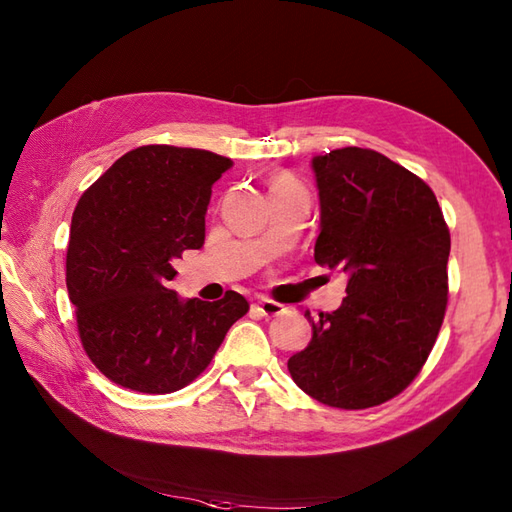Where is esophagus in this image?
Segmentation results:
<instances>
[{
	"instance_id": "1",
	"label": "esophagus",
	"mask_w": 512,
	"mask_h": 512,
	"mask_svg": "<svg viewBox=\"0 0 512 512\" xmlns=\"http://www.w3.org/2000/svg\"><path fill=\"white\" fill-rule=\"evenodd\" d=\"M253 308L262 314V317H279L281 312H284V306L277 301H270V299H259L253 303Z\"/></svg>"
}]
</instances>
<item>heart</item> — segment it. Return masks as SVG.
Returning <instances> with one entry per match:
<instances>
[{"label": "heart", "mask_w": 512, "mask_h": 512, "mask_svg": "<svg viewBox=\"0 0 512 512\" xmlns=\"http://www.w3.org/2000/svg\"><path fill=\"white\" fill-rule=\"evenodd\" d=\"M306 191V187L292 176V173H275L270 178V195H279V193H299Z\"/></svg>", "instance_id": "1"}]
</instances>
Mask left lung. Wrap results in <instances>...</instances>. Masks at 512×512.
<instances>
[{"label": "left lung", "instance_id": "obj_1", "mask_svg": "<svg viewBox=\"0 0 512 512\" xmlns=\"http://www.w3.org/2000/svg\"><path fill=\"white\" fill-rule=\"evenodd\" d=\"M321 233L314 262L341 270L347 297L312 319L292 380L314 400L367 409L418 376L447 310L451 235L433 191L372 149L314 156Z\"/></svg>", "mask_w": 512, "mask_h": 512}]
</instances>
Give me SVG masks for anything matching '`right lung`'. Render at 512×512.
<instances>
[{
  "label": "right lung",
  "mask_w": 512,
  "mask_h": 512,
  "mask_svg": "<svg viewBox=\"0 0 512 512\" xmlns=\"http://www.w3.org/2000/svg\"><path fill=\"white\" fill-rule=\"evenodd\" d=\"M233 167L204 149L127 151L81 195L65 284L85 354L116 385L171 394L198 378L248 301L180 299L173 262L204 244L211 187Z\"/></svg>",
  "instance_id": "1"
}]
</instances>
